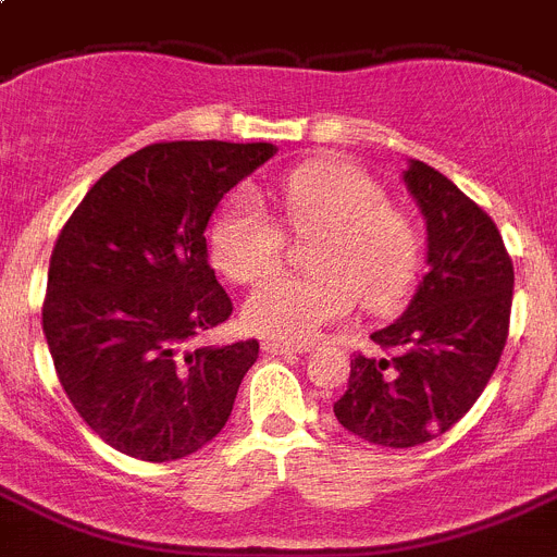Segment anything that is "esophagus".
Masks as SVG:
<instances>
[{
  "mask_svg": "<svg viewBox=\"0 0 557 557\" xmlns=\"http://www.w3.org/2000/svg\"><path fill=\"white\" fill-rule=\"evenodd\" d=\"M263 350L272 352V356H294V352H311V345H288V342H274V338H265Z\"/></svg>",
  "mask_w": 557,
  "mask_h": 557,
  "instance_id": "esophagus-1",
  "label": "esophagus"
}]
</instances>
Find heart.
Segmentation results:
<instances>
[{
    "instance_id": "b5f03b06",
    "label": "heart",
    "mask_w": 557,
    "mask_h": 557,
    "mask_svg": "<svg viewBox=\"0 0 557 557\" xmlns=\"http://www.w3.org/2000/svg\"><path fill=\"white\" fill-rule=\"evenodd\" d=\"M285 219L299 232H322L313 274H272L251 292L246 325L263 338L302 345L347 317L352 299L381 311L395 306L418 260L412 226L386 207L364 171L347 162H306L280 182ZM212 260L235 283H255L283 255V232L249 193L221 210L210 230Z\"/></svg>"
}]
</instances>
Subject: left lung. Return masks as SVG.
<instances>
[{
  "label": "left lung",
  "instance_id": "8db88e82",
  "mask_svg": "<svg viewBox=\"0 0 557 557\" xmlns=\"http://www.w3.org/2000/svg\"><path fill=\"white\" fill-rule=\"evenodd\" d=\"M404 182L425 219V274L404 317L370 336L386 356H352L333 404L347 432L386 448L429 443L476 404L512 306V260L491 215L418 159Z\"/></svg>",
  "mask_w": 557,
  "mask_h": 557
}]
</instances>
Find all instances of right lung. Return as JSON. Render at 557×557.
Returning <instances> with one entry per match:
<instances>
[{
  "label": "right lung",
  "mask_w": 557,
  "mask_h": 557,
  "mask_svg": "<svg viewBox=\"0 0 557 557\" xmlns=\"http://www.w3.org/2000/svg\"><path fill=\"white\" fill-rule=\"evenodd\" d=\"M274 153L272 143H153L103 173L58 235L41 325L66 398L111 448L171 462L230 420L260 345L193 347L232 313L205 230Z\"/></svg>",
  "instance_id": "obj_1"
}]
</instances>
